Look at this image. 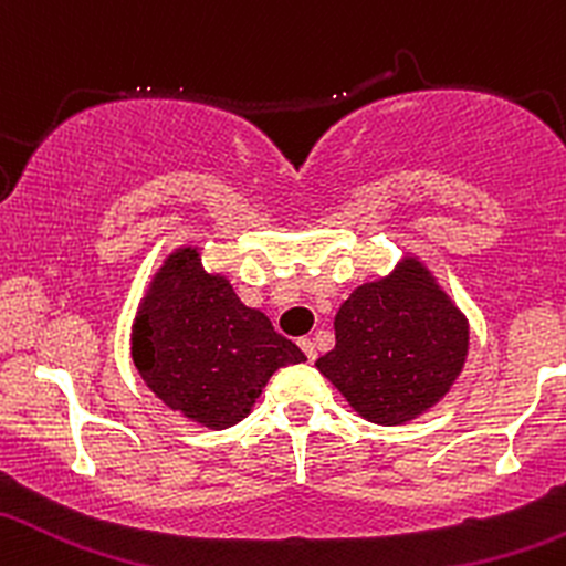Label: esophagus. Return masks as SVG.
<instances>
[{
    "instance_id": "esophagus-1",
    "label": "esophagus",
    "mask_w": 566,
    "mask_h": 566,
    "mask_svg": "<svg viewBox=\"0 0 566 566\" xmlns=\"http://www.w3.org/2000/svg\"><path fill=\"white\" fill-rule=\"evenodd\" d=\"M300 347H302V353L307 355V360L310 364H313V360L317 358V350H315V342L313 339H300Z\"/></svg>"
}]
</instances>
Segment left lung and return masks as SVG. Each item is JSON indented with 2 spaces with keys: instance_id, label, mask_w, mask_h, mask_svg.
Instances as JSON below:
<instances>
[{
  "instance_id": "obj_1",
  "label": "left lung",
  "mask_w": 566,
  "mask_h": 566,
  "mask_svg": "<svg viewBox=\"0 0 566 566\" xmlns=\"http://www.w3.org/2000/svg\"><path fill=\"white\" fill-rule=\"evenodd\" d=\"M317 368L366 420L398 424L447 396L468 355V323L420 262L355 289Z\"/></svg>"
}]
</instances>
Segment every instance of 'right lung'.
Here are the masks:
<instances>
[{"mask_svg": "<svg viewBox=\"0 0 566 566\" xmlns=\"http://www.w3.org/2000/svg\"><path fill=\"white\" fill-rule=\"evenodd\" d=\"M133 360L165 406L221 430L249 415L277 368L307 358L184 249L157 272L136 317Z\"/></svg>", "mask_w": 566, "mask_h": 566, "instance_id": "right-lung-1", "label": "right lung"}]
</instances>
